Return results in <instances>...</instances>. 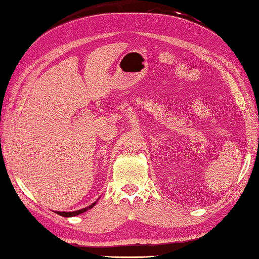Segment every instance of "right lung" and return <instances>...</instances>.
<instances>
[{
    "label": "right lung",
    "instance_id": "right-lung-1",
    "mask_svg": "<svg viewBox=\"0 0 259 259\" xmlns=\"http://www.w3.org/2000/svg\"><path fill=\"white\" fill-rule=\"evenodd\" d=\"M95 204H96V202L91 204V205H89V207H87V208H83V209H81V210H77V211H72V212H59V211H57L56 213L62 215V217H73V215H77V214H80V213H82V212H85V211H87L88 209H92Z\"/></svg>",
    "mask_w": 259,
    "mask_h": 259
}]
</instances>
